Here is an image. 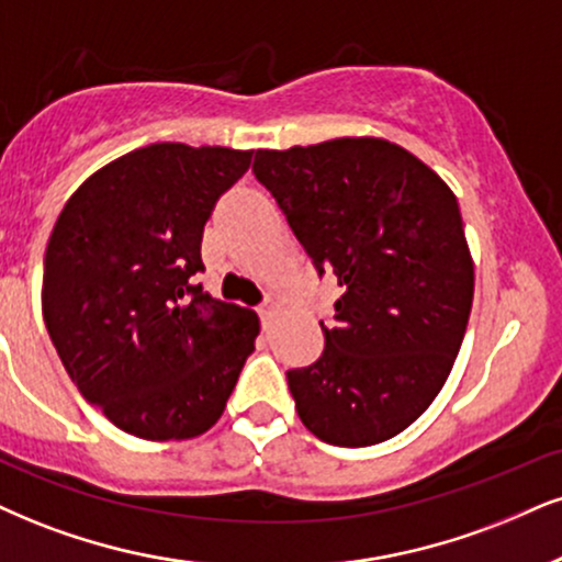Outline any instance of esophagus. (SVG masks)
<instances>
[{
    "instance_id": "esophagus-1",
    "label": "esophagus",
    "mask_w": 562,
    "mask_h": 562,
    "mask_svg": "<svg viewBox=\"0 0 562 562\" xmlns=\"http://www.w3.org/2000/svg\"><path fill=\"white\" fill-rule=\"evenodd\" d=\"M258 313H260V317H262V325H266V328H268L270 321H273V315L279 313V302H276V300H266V302H262L260 307H258Z\"/></svg>"
}]
</instances>
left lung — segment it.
I'll return each mask as SVG.
<instances>
[{"mask_svg": "<svg viewBox=\"0 0 562 562\" xmlns=\"http://www.w3.org/2000/svg\"><path fill=\"white\" fill-rule=\"evenodd\" d=\"M268 187L317 273L344 289L315 364L289 370L302 425L330 446L391 440L453 370L474 300V260L453 190L383 137L258 150Z\"/></svg>", "mask_w": 562, "mask_h": 562, "instance_id": "8db88e82", "label": "left lung"}]
</instances>
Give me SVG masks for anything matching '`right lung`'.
I'll use <instances>...</instances> for the list:
<instances>
[{
    "label": "right lung",
    "mask_w": 562,
    "mask_h": 562,
    "mask_svg": "<svg viewBox=\"0 0 562 562\" xmlns=\"http://www.w3.org/2000/svg\"><path fill=\"white\" fill-rule=\"evenodd\" d=\"M252 150L154 143L93 171L61 207L41 310L82 398L143 440H192L224 414L260 334L192 276L213 205Z\"/></svg>",
    "instance_id": "right-lung-1"
}]
</instances>
